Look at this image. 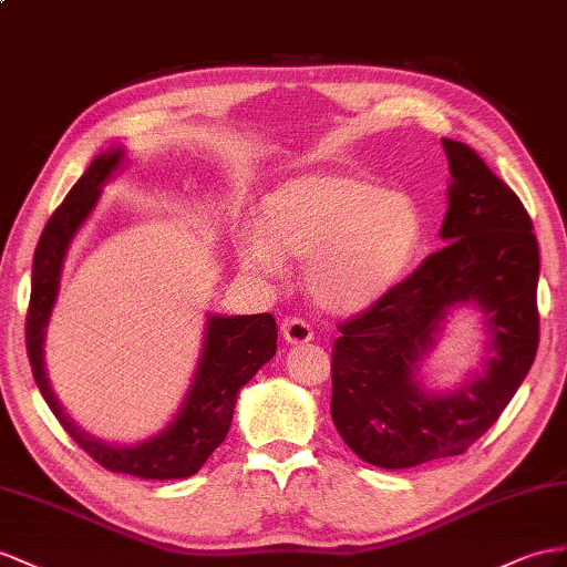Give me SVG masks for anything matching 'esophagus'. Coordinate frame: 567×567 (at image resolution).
<instances>
[{
	"instance_id": "34e87169",
	"label": "esophagus",
	"mask_w": 567,
	"mask_h": 567,
	"mask_svg": "<svg viewBox=\"0 0 567 567\" xmlns=\"http://www.w3.org/2000/svg\"><path fill=\"white\" fill-rule=\"evenodd\" d=\"M280 330L287 344H303V342H311L313 338L311 326L307 321H301V318H285Z\"/></svg>"
}]
</instances>
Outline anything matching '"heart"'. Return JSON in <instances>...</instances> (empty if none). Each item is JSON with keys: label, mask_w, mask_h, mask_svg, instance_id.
Listing matches in <instances>:
<instances>
[{"label": "heart", "mask_w": 567, "mask_h": 567, "mask_svg": "<svg viewBox=\"0 0 567 567\" xmlns=\"http://www.w3.org/2000/svg\"><path fill=\"white\" fill-rule=\"evenodd\" d=\"M422 239L424 215L410 194L354 169H316L260 198L256 227L241 229L237 251L266 275L307 264L303 285L316 307L354 316L404 280Z\"/></svg>", "instance_id": "heart-1"}]
</instances>
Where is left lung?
<instances>
[{"instance_id": "obj_1", "label": "left lung", "mask_w": 567, "mask_h": 567, "mask_svg": "<svg viewBox=\"0 0 567 567\" xmlns=\"http://www.w3.org/2000/svg\"><path fill=\"white\" fill-rule=\"evenodd\" d=\"M441 143L447 244L340 326L332 344V424L361 460L383 470L462 455L498 422L539 347V244L529 215L470 145ZM467 302L483 311L489 336L483 369L450 394H429L417 367L446 313Z\"/></svg>"}]
</instances>
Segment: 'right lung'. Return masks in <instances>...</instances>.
Instances as JSON below:
<instances>
[{
	"mask_svg": "<svg viewBox=\"0 0 567 567\" xmlns=\"http://www.w3.org/2000/svg\"><path fill=\"white\" fill-rule=\"evenodd\" d=\"M124 163L122 145L100 153L42 229L33 258L31 307L25 316V347L35 383L52 414L85 453L110 472L141 478H186L196 474L225 441L239 390L278 350V326L270 313L208 316L198 367L177 416L151 439L110 443L95 439L71 419L52 393L45 371V332L60 295L69 246L97 206L105 182Z\"/></svg>",
	"mask_w": 567,
	"mask_h": 567,
	"instance_id": "1",
	"label": "right lung"
}]
</instances>
